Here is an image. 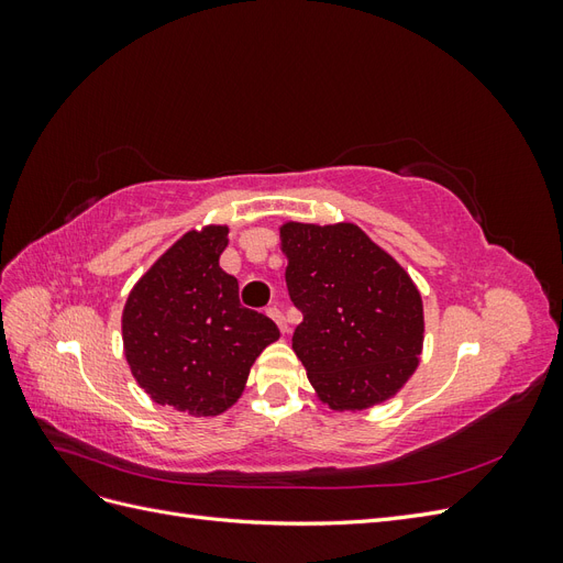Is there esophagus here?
Here are the masks:
<instances>
[{
  "label": "esophagus",
  "mask_w": 563,
  "mask_h": 563,
  "mask_svg": "<svg viewBox=\"0 0 563 563\" xmlns=\"http://www.w3.org/2000/svg\"><path fill=\"white\" fill-rule=\"evenodd\" d=\"M265 312H267V317H272V319L277 321V327H279V331H282V333H288V323H286L284 312H282L279 308H275V305H272V308H267Z\"/></svg>",
  "instance_id": "obj_1"
}]
</instances>
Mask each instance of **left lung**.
<instances>
[{
  "label": "left lung",
  "instance_id": "obj_1",
  "mask_svg": "<svg viewBox=\"0 0 563 563\" xmlns=\"http://www.w3.org/2000/svg\"><path fill=\"white\" fill-rule=\"evenodd\" d=\"M286 288L302 312L294 352L323 404L395 397L422 350V300L406 269L352 223L282 225Z\"/></svg>",
  "mask_w": 563,
  "mask_h": 563
}]
</instances>
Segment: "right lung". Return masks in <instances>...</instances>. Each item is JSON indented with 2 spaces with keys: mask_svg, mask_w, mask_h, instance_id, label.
I'll return each mask as SVG.
<instances>
[{
  "mask_svg": "<svg viewBox=\"0 0 563 563\" xmlns=\"http://www.w3.org/2000/svg\"><path fill=\"white\" fill-rule=\"evenodd\" d=\"M225 246L223 225L183 234L133 286L122 314L133 378L190 416L228 411L255 356L279 338L269 317L242 308L240 282L218 265Z\"/></svg>",
  "mask_w": 563,
  "mask_h": 563,
  "instance_id": "add662e5",
  "label": "right lung"
}]
</instances>
